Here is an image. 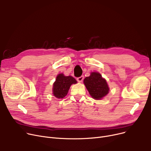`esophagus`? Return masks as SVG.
Returning <instances> with one entry per match:
<instances>
[{
	"label": "esophagus",
	"mask_w": 151,
	"mask_h": 151,
	"mask_svg": "<svg viewBox=\"0 0 151 151\" xmlns=\"http://www.w3.org/2000/svg\"><path fill=\"white\" fill-rule=\"evenodd\" d=\"M83 80H84V76H81L80 77L77 78V81L79 83H81L83 81Z\"/></svg>",
	"instance_id": "obj_1"
}]
</instances>
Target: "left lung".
I'll return each instance as SVG.
<instances>
[{
    "label": "left lung",
    "mask_w": 151,
    "mask_h": 151,
    "mask_svg": "<svg viewBox=\"0 0 151 151\" xmlns=\"http://www.w3.org/2000/svg\"><path fill=\"white\" fill-rule=\"evenodd\" d=\"M84 84L91 96L96 100L104 98L109 91L106 81L98 72H92L89 76L86 77Z\"/></svg>",
    "instance_id": "left-lung-1"
}]
</instances>
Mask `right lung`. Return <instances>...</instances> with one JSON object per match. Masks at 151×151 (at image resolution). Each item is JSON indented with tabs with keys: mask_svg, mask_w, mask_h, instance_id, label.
Returning a JSON list of instances; mask_svg holds the SVG:
<instances>
[{
	"mask_svg": "<svg viewBox=\"0 0 151 151\" xmlns=\"http://www.w3.org/2000/svg\"><path fill=\"white\" fill-rule=\"evenodd\" d=\"M77 83L76 80L71 76H64L63 73L59 74L53 84L52 93L58 99L65 97L71 84Z\"/></svg>",
	"mask_w": 151,
	"mask_h": 151,
	"instance_id": "add662e5",
	"label": "right lung"
}]
</instances>
